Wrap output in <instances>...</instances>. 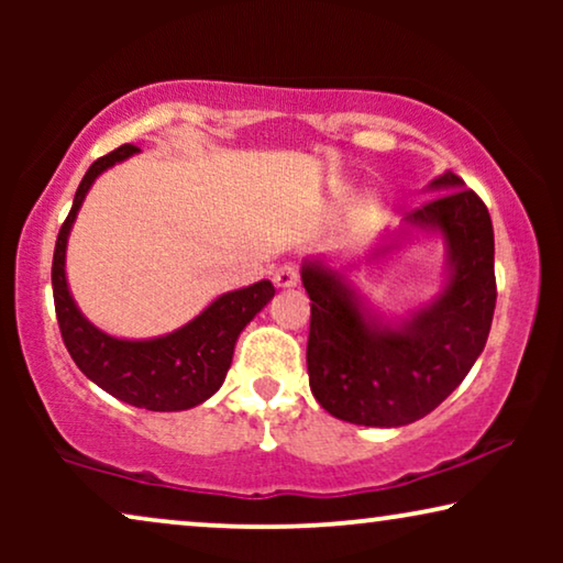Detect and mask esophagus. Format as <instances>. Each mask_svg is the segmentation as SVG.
I'll use <instances>...</instances> for the list:
<instances>
[{
  "label": "esophagus",
  "instance_id": "esophagus-1",
  "mask_svg": "<svg viewBox=\"0 0 563 563\" xmlns=\"http://www.w3.org/2000/svg\"><path fill=\"white\" fill-rule=\"evenodd\" d=\"M297 282H299V272H297V266H291V264H282V266L276 268V272H274V284H276V287L289 289V287H297Z\"/></svg>",
  "mask_w": 563,
  "mask_h": 563
}]
</instances>
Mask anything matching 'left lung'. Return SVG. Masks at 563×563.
Returning <instances> with one entry per match:
<instances>
[{
	"label": "left lung",
	"instance_id": "1",
	"mask_svg": "<svg viewBox=\"0 0 563 563\" xmlns=\"http://www.w3.org/2000/svg\"><path fill=\"white\" fill-rule=\"evenodd\" d=\"M433 187L443 195L422 202L407 220L441 230L453 274L441 297L402 328L368 325L341 276L320 264L302 268L312 299L310 389L338 420L397 428L426 418L464 382L487 343L497 302L489 210L456 174H443Z\"/></svg>",
	"mask_w": 563,
	"mask_h": 563
}]
</instances>
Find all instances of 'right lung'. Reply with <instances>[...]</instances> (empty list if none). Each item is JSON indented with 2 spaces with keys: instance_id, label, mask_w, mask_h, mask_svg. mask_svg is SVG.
I'll use <instances>...</instances> for the list:
<instances>
[{
  "instance_id": "right-lung-1",
  "label": "right lung",
  "mask_w": 563,
  "mask_h": 563,
  "mask_svg": "<svg viewBox=\"0 0 563 563\" xmlns=\"http://www.w3.org/2000/svg\"><path fill=\"white\" fill-rule=\"evenodd\" d=\"M137 145H120L107 156L97 158L84 174L76 189L71 212L58 230L53 251V302L56 318L74 364L97 387L133 407L153 412H176L202 405L225 382L233 361V349L241 330L256 318L274 297L272 282H256L251 287L228 291L214 299L207 310L187 325L153 341H118L84 320L74 305L66 284V238L87 191L104 168L133 156Z\"/></svg>"
}]
</instances>
